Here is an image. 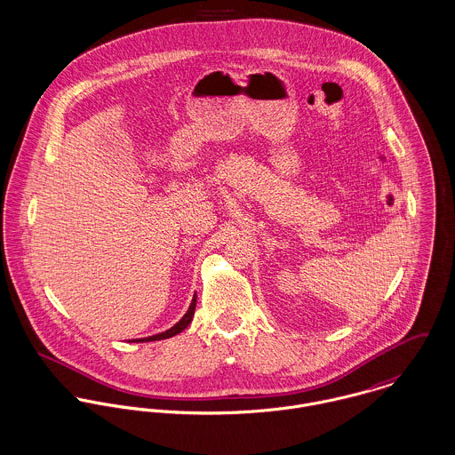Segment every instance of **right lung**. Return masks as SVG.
Returning a JSON list of instances; mask_svg holds the SVG:
<instances>
[{"label":"right lung","mask_w":455,"mask_h":455,"mask_svg":"<svg viewBox=\"0 0 455 455\" xmlns=\"http://www.w3.org/2000/svg\"><path fill=\"white\" fill-rule=\"evenodd\" d=\"M195 307H196V293H195V297H193V300H191V306H189V309H188V313L172 327V329H168V331H162V333H156V335H151V337H144V339H133V342H151V340H162V339H168V337H173V335H177V333H180L182 331H186L188 327H189V323L193 322V316H195Z\"/></svg>","instance_id":"1"}]
</instances>
